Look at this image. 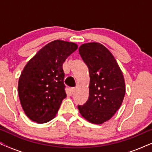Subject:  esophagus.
<instances>
[{
    "label": "esophagus",
    "instance_id": "obj_1",
    "mask_svg": "<svg viewBox=\"0 0 152 152\" xmlns=\"http://www.w3.org/2000/svg\"><path fill=\"white\" fill-rule=\"evenodd\" d=\"M75 92V88H70V93H71L72 94H73Z\"/></svg>",
    "mask_w": 152,
    "mask_h": 152
}]
</instances>
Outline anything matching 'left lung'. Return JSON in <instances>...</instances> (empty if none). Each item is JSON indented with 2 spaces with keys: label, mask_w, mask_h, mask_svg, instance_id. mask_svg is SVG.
<instances>
[{
  "label": "left lung",
  "mask_w": 152,
  "mask_h": 152,
  "mask_svg": "<svg viewBox=\"0 0 152 152\" xmlns=\"http://www.w3.org/2000/svg\"><path fill=\"white\" fill-rule=\"evenodd\" d=\"M79 53L88 68V99L79 111L87 121L101 124L120 109L126 87L123 74L112 53L101 43H84Z\"/></svg>",
  "instance_id": "8db88e82"
}]
</instances>
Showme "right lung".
I'll return each mask as SVG.
<instances>
[{
    "label": "right lung",
    "mask_w": 152,
    "mask_h": 152,
    "mask_svg": "<svg viewBox=\"0 0 152 152\" xmlns=\"http://www.w3.org/2000/svg\"><path fill=\"white\" fill-rule=\"evenodd\" d=\"M77 48L72 42L53 41L24 67L18 80V96L25 113L32 121L45 123L57 115L66 97L62 66Z\"/></svg>",
    "instance_id": "right-lung-1"
}]
</instances>
